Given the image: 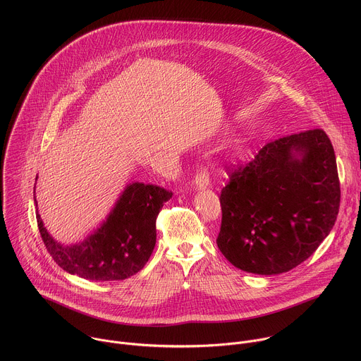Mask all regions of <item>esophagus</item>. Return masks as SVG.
Listing matches in <instances>:
<instances>
[{"mask_svg": "<svg viewBox=\"0 0 361 361\" xmlns=\"http://www.w3.org/2000/svg\"><path fill=\"white\" fill-rule=\"evenodd\" d=\"M194 184L198 188H205L210 184V171H209V169L202 167V169L198 170V173L194 177Z\"/></svg>", "mask_w": 361, "mask_h": 361, "instance_id": "obj_1", "label": "esophagus"}]
</instances>
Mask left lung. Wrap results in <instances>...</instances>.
I'll return each instance as SVG.
<instances>
[{
	"mask_svg": "<svg viewBox=\"0 0 361 361\" xmlns=\"http://www.w3.org/2000/svg\"><path fill=\"white\" fill-rule=\"evenodd\" d=\"M228 178L220 194L217 245L247 273L290 271L319 248L337 220L340 180L322 128L267 142Z\"/></svg>",
	"mask_w": 361,
	"mask_h": 361,
	"instance_id": "8db88e82",
	"label": "left lung"
}]
</instances>
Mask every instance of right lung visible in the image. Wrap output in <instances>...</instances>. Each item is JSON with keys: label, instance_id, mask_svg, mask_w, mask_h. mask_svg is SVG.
<instances>
[{"label": "right lung", "instance_id": "obj_1", "mask_svg": "<svg viewBox=\"0 0 361 361\" xmlns=\"http://www.w3.org/2000/svg\"><path fill=\"white\" fill-rule=\"evenodd\" d=\"M171 191L144 183L130 184L116 207L94 234L80 244L61 245L53 240L37 212L44 245L67 273L92 281L124 280L138 273L156 245V220Z\"/></svg>", "mask_w": 361, "mask_h": 361}]
</instances>
